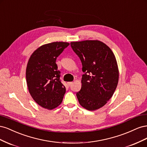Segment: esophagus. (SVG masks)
<instances>
[{
  "mask_svg": "<svg viewBox=\"0 0 147 147\" xmlns=\"http://www.w3.org/2000/svg\"><path fill=\"white\" fill-rule=\"evenodd\" d=\"M72 84H73V82H68L67 83V84L69 86H70L71 85H72Z\"/></svg>",
  "mask_w": 147,
  "mask_h": 147,
  "instance_id": "esophagus-1",
  "label": "esophagus"
}]
</instances>
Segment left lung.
<instances>
[{"instance_id":"8db88e82","label":"left lung","mask_w":147,"mask_h":147,"mask_svg":"<svg viewBox=\"0 0 147 147\" xmlns=\"http://www.w3.org/2000/svg\"><path fill=\"white\" fill-rule=\"evenodd\" d=\"M70 45L80 59L84 73L81 90L77 92L79 103L90 111L99 109L107 103L117 88L116 57L106 44L97 40L72 42Z\"/></svg>"}]
</instances>
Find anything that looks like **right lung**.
I'll return each instance as SVG.
<instances>
[{
    "instance_id": "1",
    "label": "right lung",
    "mask_w": 147,
    "mask_h": 147,
    "mask_svg": "<svg viewBox=\"0 0 147 147\" xmlns=\"http://www.w3.org/2000/svg\"><path fill=\"white\" fill-rule=\"evenodd\" d=\"M69 44H45L35 50L28 61L26 71L28 90L35 102L44 109H54L63 101L65 87L60 80L56 61Z\"/></svg>"
}]
</instances>
